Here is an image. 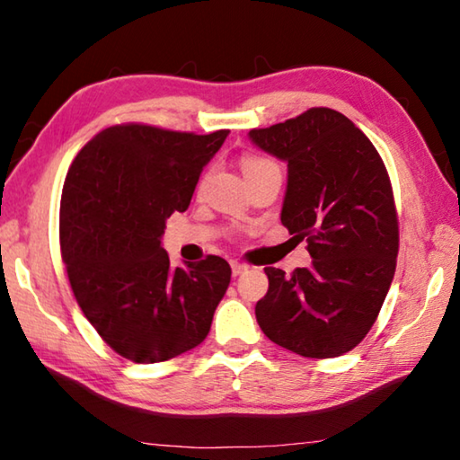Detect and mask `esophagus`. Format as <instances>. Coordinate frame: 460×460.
<instances>
[{
	"label": "esophagus",
	"mask_w": 460,
	"mask_h": 460,
	"mask_svg": "<svg viewBox=\"0 0 460 460\" xmlns=\"http://www.w3.org/2000/svg\"><path fill=\"white\" fill-rule=\"evenodd\" d=\"M245 271H247V266H245V263H239V261H231V274L233 276H241V274H245Z\"/></svg>",
	"instance_id": "1"
}]
</instances>
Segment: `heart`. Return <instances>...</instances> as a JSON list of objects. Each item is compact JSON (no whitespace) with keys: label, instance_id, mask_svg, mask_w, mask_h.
I'll return each mask as SVG.
<instances>
[{"label":"heart","instance_id":"b5f03b06","mask_svg":"<svg viewBox=\"0 0 460 460\" xmlns=\"http://www.w3.org/2000/svg\"><path fill=\"white\" fill-rule=\"evenodd\" d=\"M271 168H278V164L268 158H263V155L247 154L241 158V170H243L245 178H252L260 172H266V170H271Z\"/></svg>","mask_w":460,"mask_h":460}]
</instances>
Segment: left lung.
Returning a JSON list of instances; mask_svg holds the SVG:
<instances>
[{
  "label": "left lung",
  "instance_id": "left-lung-1",
  "mask_svg": "<svg viewBox=\"0 0 460 460\" xmlns=\"http://www.w3.org/2000/svg\"><path fill=\"white\" fill-rule=\"evenodd\" d=\"M260 150L288 164L284 227L306 239L313 266L286 276L263 268L268 294L255 305L276 345L313 359L351 351L376 323L398 258V215L387 170L369 137L329 107L266 129Z\"/></svg>",
  "mask_w": 460,
  "mask_h": 460
}]
</instances>
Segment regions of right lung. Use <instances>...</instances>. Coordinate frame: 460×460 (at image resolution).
Segmentation results:
<instances>
[{"mask_svg": "<svg viewBox=\"0 0 460 460\" xmlns=\"http://www.w3.org/2000/svg\"><path fill=\"white\" fill-rule=\"evenodd\" d=\"M227 136L113 126L84 144L68 170L60 199L68 282L101 339L129 361H168L211 331L229 263L208 255L172 268L162 235L168 217L189 208Z\"/></svg>", "mask_w": 460, "mask_h": 460, "instance_id": "right-lung-1", "label": "right lung"}]
</instances>
